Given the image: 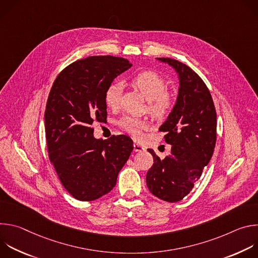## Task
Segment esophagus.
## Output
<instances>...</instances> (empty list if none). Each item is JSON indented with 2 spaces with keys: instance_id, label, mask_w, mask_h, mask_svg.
<instances>
[{
  "instance_id": "1",
  "label": "esophagus",
  "mask_w": 258,
  "mask_h": 258,
  "mask_svg": "<svg viewBox=\"0 0 258 258\" xmlns=\"http://www.w3.org/2000/svg\"><path fill=\"white\" fill-rule=\"evenodd\" d=\"M134 150L136 152H142V151H145V147L140 145V144H138V143H135L134 144Z\"/></svg>"
}]
</instances>
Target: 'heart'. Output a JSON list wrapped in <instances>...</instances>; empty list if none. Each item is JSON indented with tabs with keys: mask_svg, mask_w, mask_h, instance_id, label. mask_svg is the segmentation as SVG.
<instances>
[{
	"mask_svg": "<svg viewBox=\"0 0 258 258\" xmlns=\"http://www.w3.org/2000/svg\"><path fill=\"white\" fill-rule=\"evenodd\" d=\"M131 85L137 89L149 101V110L156 116L165 115L174 104V98L167 89L166 82L157 72L146 70L137 73L131 81ZM121 86L118 84L110 85L104 94V100L110 109H117L120 105ZM118 126L131 134L134 138L140 139L143 131L149 127L148 122L135 116L126 115L118 121Z\"/></svg>",
	"mask_w": 258,
	"mask_h": 258,
	"instance_id": "heart-1",
	"label": "heart"
}]
</instances>
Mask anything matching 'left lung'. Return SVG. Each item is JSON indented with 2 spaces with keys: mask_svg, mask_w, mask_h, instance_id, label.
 Here are the masks:
<instances>
[{
  "mask_svg": "<svg viewBox=\"0 0 258 258\" xmlns=\"http://www.w3.org/2000/svg\"><path fill=\"white\" fill-rule=\"evenodd\" d=\"M178 73L176 103L159 127L171 145L170 155L161 160L152 149L153 165L147 172L149 191L167 202H178L187 196L208 164L216 143V112L210 92L188 65L171 58H157Z\"/></svg>",
  "mask_w": 258,
  "mask_h": 258,
  "instance_id": "1",
  "label": "left lung"
}]
</instances>
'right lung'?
Segmentation results:
<instances>
[{
  "label": "right lung",
  "instance_id": "add662e5",
  "mask_svg": "<svg viewBox=\"0 0 258 258\" xmlns=\"http://www.w3.org/2000/svg\"><path fill=\"white\" fill-rule=\"evenodd\" d=\"M132 66L114 56H92L66 66L57 76L46 105L49 159L67 192L93 201L111 191L134 145L130 137L96 140L94 120L107 118L104 94Z\"/></svg>",
  "mask_w": 258,
  "mask_h": 258
}]
</instances>
